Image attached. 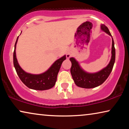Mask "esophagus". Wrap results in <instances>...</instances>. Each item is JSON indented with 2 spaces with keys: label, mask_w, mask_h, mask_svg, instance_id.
Instances as JSON below:
<instances>
[{
  "label": "esophagus",
  "mask_w": 129,
  "mask_h": 129,
  "mask_svg": "<svg viewBox=\"0 0 129 129\" xmlns=\"http://www.w3.org/2000/svg\"><path fill=\"white\" fill-rule=\"evenodd\" d=\"M70 57H71V53H68V54H67V57L69 58Z\"/></svg>",
  "instance_id": "obj_1"
}]
</instances>
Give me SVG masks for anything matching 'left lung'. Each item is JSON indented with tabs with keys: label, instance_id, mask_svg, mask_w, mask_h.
<instances>
[{
	"label": "left lung",
	"instance_id": "obj_1",
	"mask_svg": "<svg viewBox=\"0 0 129 129\" xmlns=\"http://www.w3.org/2000/svg\"><path fill=\"white\" fill-rule=\"evenodd\" d=\"M101 29L102 30L112 36L108 28L105 24H102ZM114 45V43L112 38V58L110 63L105 68L98 73H88L84 72L79 66L78 62L73 57L70 58V60L72 62L70 73L74 82L77 86L86 89L94 88L100 86L106 80L112 72L115 61L116 53Z\"/></svg>",
	"mask_w": 129,
	"mask_h": 129
}]
</instances>
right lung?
Returning a JSON list of instances; mask_svg holds the SVG:
<instances>
[{
  "label": "right lung",
  "instance_id": "add662e5",
  "mask_svg": "<svg viewBox=\"0 0 129 129\" xmlns=\"http://www.w3.org/2000/svg\"><path fill=\"white\" fill-rule=\"evenodd\" d=\"M18 37L15 45V50L13 52V64L19 78L30 89L38 90H45L51 89L56 83L58 73L61 63L66 59V56L64 55L62 57L57 60L45 73L40 75H32L30 73H27L20 68L16 59L15 49Z\"/></svg>",
  "mask_w": 129,
  "mask_h": 129
}]
</instances>
